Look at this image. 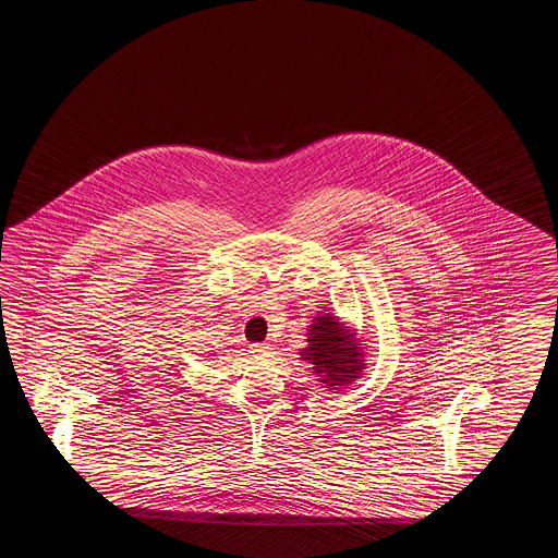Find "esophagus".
Masks as SVG:
<instances>
[{
    "label": "esophagus",
    "mask_w": 558,
    "mask_h": 558,
    "mask_svg": "<svg viewBox=\"0 0 558 558\" xmlns=\"http://www.w3.org/2000/svg\"><path fill=\"white\" fill-rule=\"evenodd\" d=\"M251 353L255 356H259V359H265V356H271V353H274V347L269 343L251 344Z\"/></svg>",
    "instance_id": "esophagus-1"
}]
</instances>
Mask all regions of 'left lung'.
<instances>
[{"mask_svg": "<svg viewBox=\"0 0 558 558\" xmlns=\"http://www.w3.org/2000/svg\"><path fill=\"white\" fill-rule=\"evenodd\" d=\"M361 353L353 347V341L344 335L341 325L332 317H317L315 325L308 329V347L303 359L315 365V373L325 375L329 387L337 383L356 379L359 368H363Z\"/></svg>", "mask_w": 558, "mask_h": 558, "instance_id": "1", "label": "left lung"}]
</instances>
